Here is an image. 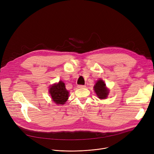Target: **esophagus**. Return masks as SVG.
I'll list each match as a JSON object with an SVG mask.
<instances>
[{
	"instance_id": "1",
	"label": "esophagus",
	"mask_w": 154,
	"mask_h": 154,
	"mask_svg": "<svg viewBox=\"0 0 154 154\" xmlns=\"http://www.w3.org/2000/svg\"><path fill=\"white\" fill-rule=\"evenodd\" d=\"M77 87H78V88H83L86 87V86L85 85H78Z\"/></svg>"
}]
</instances>
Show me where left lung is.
I'll return each instance as SVG.
<instances>
[{"label": "left lung", "instance_id": "1", "mask_svg": "<svg viewBox=\"0 0 154 154\" xmlns=\"http://www.w3.org/2000/svg\"><path fill=\"white\" fill-rule=\"evenodd\" d=\"M94 90L97 97L100 99H106L109 93V90L106 87V84L102 79H99L96 82L94 86Z\"/></svg>", "mask_w": 154, "mask_h": 154}]
</instances>
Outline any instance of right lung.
Returning <instances> with one entry per match:
<instances>
[{
	"label": "right lung",
	"mask_w": 154,
	"mask_h": 154,
	"mask_svg": "<svg viewBox=\"0 0 154 154\" xmlns=\"http://www.w3.org/2000/svg\"><path fill=\"white\" fill-rule=\"evenodd\" d=\"M49 93L57 105H63L68 100L69 93L65 88L64 83L60 81L50 86Z\"/></svg>",
	"instance_id": "right-lung-1"
}]
</instances>
